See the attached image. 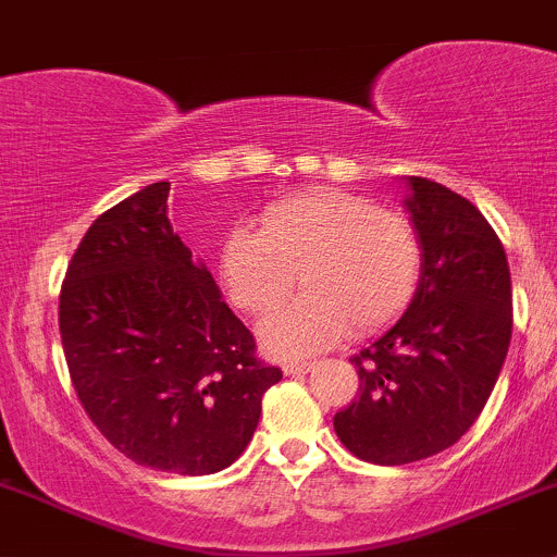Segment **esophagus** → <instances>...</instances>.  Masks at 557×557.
Here are the masks:
<instances>
[{
    "mask_svg": "<svg viewBox=\"0 0 557 557\" xmlns=\"http://www.w3.org/2000/svg\"><path fill=\"white\" fill-rule=\"evenodd\" d=\"M312 369V361H296V358H290V361L283 363V372L290 374V377H296V374H307Z\"/></svg>",
    "mask_w": 557,
    "mask_h": 557,
    "instance_id": "obj_1",
    "label": "esophagus"
}]
</instances>
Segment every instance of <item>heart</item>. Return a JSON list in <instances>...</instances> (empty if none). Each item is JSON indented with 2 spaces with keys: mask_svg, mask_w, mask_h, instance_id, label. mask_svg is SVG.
Instances as JSON below:
<instances>
[{
  "mask_svg": "<svg viewBox=\"0 0 557 557\" xmlns=\"http://www.w3.org/2000/svg\"><path fill=\"white\" fill-rule=\"evenodd\" d=\"M420 239L407 215L347 190H307L274 201L261 228H234L218 272L234 307L247 314L277 310L296 285L305 296L261 323L274 356L334 347L347 334L391 325L420 283Z\"/></svg>",
  "mask_w": 557,
  "mask_h": 557,
  "instance_id": "heart-1",
  "label": "heart"
}]
</instances>
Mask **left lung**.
Masks as SVG:
<instances>
[{
  "label": "left lung",
  "instance_id": "obj_1",
  "mask_svg": "<svg viewBox=\"0 0 557 557\" xmlns=\"http://www.w3.org/2000/svg\"><path fill=\"white\" fill-rule=\"evenodd\" d=\"M420 283L407 312L356 356L358 398L334 414L352 455L401 466L447 450L480 418L512 339L507 252L480 210L445 185L407 177Z\"/></svg>",
  "mask_w": 557,
  "mask_h": 557
}]
</instances>
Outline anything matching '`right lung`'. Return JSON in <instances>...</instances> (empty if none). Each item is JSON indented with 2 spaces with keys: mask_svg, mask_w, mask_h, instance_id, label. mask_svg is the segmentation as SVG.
<instances>
[{
  "mask_svg": "<svg viewBox=\"0 0 557 557\" xmlns=\"http://www.w3.org/2000/svg\"><path fill=\"white\" fill-rule=\"evenodd\" d=\"M170 183L99 215L72 256L59 331L91 423L134 463L201 476L250 445L283 380L166 215Z\"/></svg>",
  "mask_w": 557,
  "mask_h": 557,
  "instance_id": "add662e5",
  "label": "right lung"
}]
</instances>
